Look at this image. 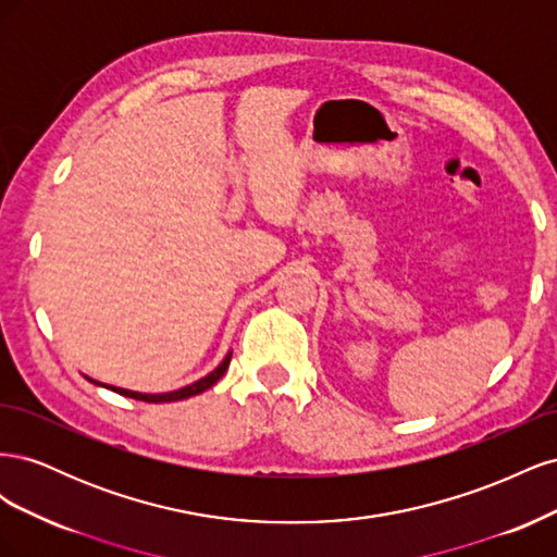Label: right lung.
<instances>
[{"mask_svg": "<svg viewBox=\"0 0 557 557\" xmlns=\"http://www.w3.org/2000/svg\"><path fill=\"white\" fill-rule=\"evenodd\" d=\"M230 360H232V350L227 352V356L223 358V362L218 364L213 372H209L205 379H199V381H195V383H190V385H183V387H178V391H172V393H137V391H127V387H117V385H109V383H99V381H95V379H90V376H86L90 383H95V385H102V387H107V391H113V393H117V395H125V397H132V399H139V401H148V404H160V401H178V399H188V397H195V395H199V393H205V391H209L211 385H215L218 381L223 379V374L227 372V367H230Z\"/></svg>", "mask_w": 557, "mask_h": 557, "instance_id": "obj_1", "label": "right lung"}]
</instances>
